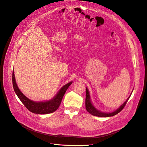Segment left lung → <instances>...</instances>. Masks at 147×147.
<instances>
[{"instance_id": "obj_1", "label": "left lung", "mask_w": 147, "mask_h": 147, "mask_svg": "<svg viewBox=\"0 0 147 147\" xmlns=\"http://www.w3.org/2000/svg\"><path fill=\"white\" fill-rule=\"evenodd\" d=\"M86 109L87 110V111L88 112H89L91 115L96 116H99V117H109V116H114L116 114H118V113H119L123 108L125 106L127 102H128V99H129V97L131 95L129 96V97H128L127 100L124 102V103L120 106V107L119 109H117L116 111H115L113 112L112 113H103L101 112L100 111H99L98 110H97L95 107L92 105L91 101L90 100V94H89V92L88 91L87 88H86Z\"/></svg>"}]
</instances>
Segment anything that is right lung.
Masks as SVG:
<instances>
[{
	"instance_id": "right-lung-1",
	"label": "right lung",
	"mask_w": 147,
	"mask_h": 147,
	"mask_svg": "<svg viewBox=\"0 0 147 147\" xmlns=\"http://www.w3.org/2000/svg\"><path fill=\"white\" fill-rule=\"evenodd\" d=\"M12 83L14 91L18 96V98L20 99V100L26 107L28 110L36 114H48L55 112L59 107L63 99V97L68 87L71 84L72 82L64 86L53 99L50 101L42 102H35L31 100L30 99L27 98L20 91V90L18 87L15 81L13 71L12 73Z\"/></svg>"
}]
</instances>
